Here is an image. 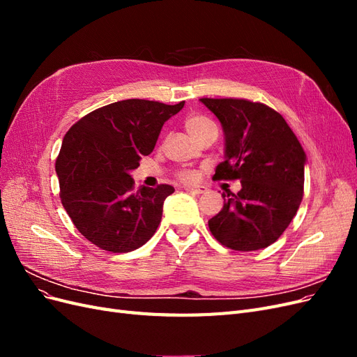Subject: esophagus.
<instances>
[{
	"label": "esophagus",
	"instance_id": "esophagus-1",
	"mask_svg": "<svg viewBox=\"0 0 357 357\" xmlns=\"http://www.w3.org/2000/svg\"><path fill=\"white\" fill-rule=\"evenodd\" d=\"M185 190L193 193V195H201V193L207 192V188H205V186H186Z\"/></svg>",
	"mask_w": 357,
	"mask_h": 357
}]
</instances>
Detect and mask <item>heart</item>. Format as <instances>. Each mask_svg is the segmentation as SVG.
<instances>
[{
	"mask_svg": "<svg viewBox=\"0 0 357 357\" xmlns=\"http://www.w3.org/2000/svg\"><path fill=\"white\" fill-rule=\"evenodd\" d=\"M213 125L214 123L211 121H208L207 117H202V116H190L186 119V122H185L186 131L190 134L192 138L197 137L201 131H204L205 128L213 126ZM180 178L185 181H192L193 178H195V176H193V172L183 171V172H180Z\"/></svg>",
	"mask_w": 357,
	"mask_h": 357,
	"instance_id": "heart-1",
	"label": "heart"
}]
</instances>
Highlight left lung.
<instances>
[{
	"instance_id": "1",
	"label": "left lung",
	"mask_w": 357,
	"mask_h": 357,
	"mask_svg": "<svg viewBox=\"0 0 357 357\" xmlns=\"http://www.w3.org/2000/svg\"><path fill=\"white\" fill-rule=\"evenodd\" d=\"M222 123L225 160L219 180L241 181L223 193V208L208 220L214 238L240 252L275 243L299 208L307 155L283 116L268 105L234 98H201Z\"/></svg>"
}]
</instances>
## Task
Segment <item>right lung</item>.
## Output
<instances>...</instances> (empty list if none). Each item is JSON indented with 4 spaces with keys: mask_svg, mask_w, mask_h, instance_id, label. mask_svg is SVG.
I'll use <instances>...</instances> for the list:
<instances>
[{
    "mask_svg": "<svg viewBox=\"0 0 357 357\" xmlns=\"http://www.w3.org/2000/svg\"><path fill=\"white\" fill-rule=\"evenodd\" d=\"M183 105L117 101L86 114L63 137L55 165L61 201L75 228L96 247L128 253L156 232L174 188L134 190L129 172L153 152L162 126Z\"/></svg>",
    "mask_w": 357,
    "mask_h": 357,
    "instance_id": "add662e5",
    "label": "right lung"
}]
</instances>
